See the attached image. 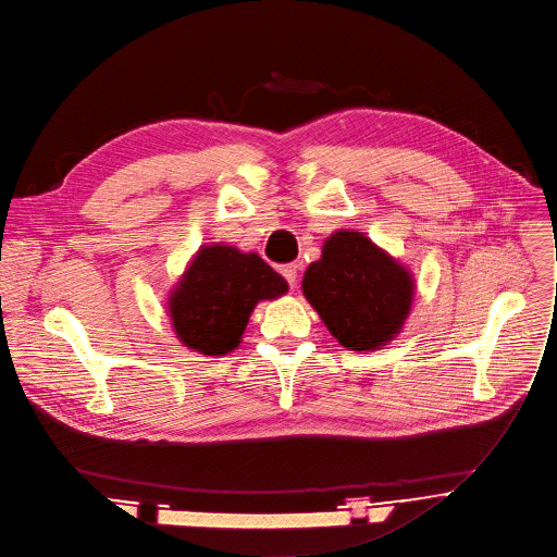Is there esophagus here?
<instances>
[{"instance_id": "34e87169", "label": "esophagus", "mask_w": 557, "mask_h": 557, "mask_svg": "<svg viewBox=\"0 0 557 557\" xmlns=\"http://www.w3.org/2000/svg\"><path fill=\"white\" fill-rule=\"evenodd\" d=\"M281 274H283V278L289 283V287L297 285V278H299V268H297V265H294V263L283 265V268H281Z\"/></svg>"}]
</instances>
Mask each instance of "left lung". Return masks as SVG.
Instances as JSON below:
<instances>
[{"label": "left lung", "instance_id": "8db88e82", "mask_svg": "<svg viewBox=\"0 0 557 557\" xmlns=\"http://www.w3.org/2000/svg\"><path fill=\"white\" fill-rule=\"evenodd\" d=\"M304 297L329 333L352 352L394 342L411 314L416 276L359 228H337L301 281Z\"/></svg>", "mask_w": 557, "mask_h": 557}]
</instances>
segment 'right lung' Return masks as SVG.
Returning <instances> with one entry per match:
<instances>
[{
    "label": "right lung",
    "mask_w": 557,
    "mask_h": 557,
    "mask_svg": "<svg viewBox=\"0 0 557 557\" xmlns=\"http://www.w3.org/2000/svg\"><path fill=\"white\" fill-rule=\"evenodd\" d=\"M287 281L256 251L207 243L169 289L166 314L180 344L205 357L236 350L260 301L287 294Z\"/></svg>",
    "instance_id": "add662e5"
}]
</instances>
